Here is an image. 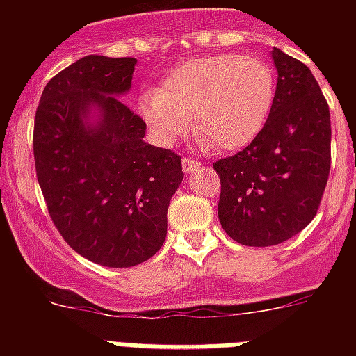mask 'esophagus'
Masks as SVG:
<instances>
[{
  "label": "esophagus",
  "mask_w": 356,
  "mask_h": 356,
  "mask_svg": "<svg viewBox=\"0 0 356 356\" xmlns=\"http://www.w3.org/2000/svg\"><path fill=\"white\" fill-rule=\"evenodd\" d=\"M181 165H184V171L187 172H194L196 169L201 168V162H197V160H193V159H184L181 160Z\"/></svg>",
  "instance_id": "esophagus-1"
}]
</instances>
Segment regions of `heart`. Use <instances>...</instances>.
<instances>
[{
    "instance_id": "b5f03b06",
    "label": "heart",
    "mask_w": 356,
    "mask_h": 356,
    "mask_svg": "<svg viewBox=\"0 0 356 356\" xmlns=\"http://www.w3.org/2000/svg\"><path fill=\"white\" fill-rule=\"evenodd\" d=\"M275 74L259 56L209 55L176 65L159 90L139 97L140 119L153 140L169 146L194 131L221 151L257 139L271 112Z\"/></svg>"
}]
</instances>
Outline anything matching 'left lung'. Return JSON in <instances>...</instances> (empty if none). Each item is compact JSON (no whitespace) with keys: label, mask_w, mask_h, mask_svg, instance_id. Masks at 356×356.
Returning a JSON list of instances; mask_svg holds the SVG:
<instances>
[{"label":"left lung","mask_w":356,"mask_h":356,"mask_svg":"<svg viewBox=\"0 0 356 356\" xmlns=\"http://www.w3.org/2000/svg\"><path fill=\"white\" fill-rule=\"evenodd\" d=\"M273 60L278 83L262 131L213 162L219 221L244 246H275L300 234L316 217L332 165L330 108L312 71L278 48Z\"/></svg>","instance_id":"left-lung-1"}]
</instances>
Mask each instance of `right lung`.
Instances as JSON below:
<instances>
[{
    "instance_id": "1",
    "label": "right lung",
    "mask_w": 356,
    "mask_h": 356,
    "mask_svg": "<svg viewBox=\"0 0 356 356\" xmlns=\"http://www.w3.org/2000/svg\"><path fill=\"white\" fill-rule=\"evenodd\" d=\"M131 56H83L44 87L33 156L53 225L72 250L105 267L146 262L168 235L184 180L181 156L144 143L146 124L115 96L131 87ZM96 106L98 119L90 123Z\"/></svg>"
}]
</instances>
